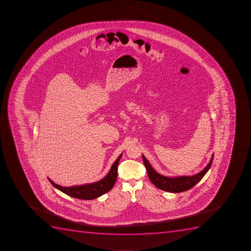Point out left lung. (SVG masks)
<instances>
[{
    "instance_id": "8db88e82",
    "label": "left lung",
    "mask_w": 251,
    "mask_h": 251,
    "mask_svg": "<svg viewBox=\"0 0 251 251\" xmlns=\"http://www.w3.org/2000/svg\"><path fill=\"white\" fill-rule=\"evenodd\" d=\"M142 158L147 170L149 178L154 185L163 191L177 193V192H185L187 190H189L202 179V177L204 176L207 171L211 168L213 158H214V154L211 156L210 162L204 169H202L200 173H197L196 175L191 176H188L176 177L164 176L156 173V171L152 169L151 164L144 155H142Z\"/></svg>"
}]
</instances>
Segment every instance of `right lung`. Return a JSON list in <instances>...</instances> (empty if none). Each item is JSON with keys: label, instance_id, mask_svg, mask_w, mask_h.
<instances>
[{"label": "right lung", "instance_id": "obj_1", "mask_svg": "<svg viewBox=\"0 0 251 251\" xmlns=\"http://www.w3.org/2000/svg\"><path fill=\"white\" fill-rule=\"evenodd\" d=\"M123 153L118 156V158L115 160V162L112 165L110 172L107 175L104 177L103 179L95 182V183L83 184V185L72 186V187H62V186L56 184L52 180L49 179L50 183L52 184L55 188L61 191L68 196H72L74 198L79 199V200H93L98 198L99 196H102L106 192H109L116 182L117 176H118V165L122 157Z\"/></svg>", "mask_w": 251, "mask_h": 251}]
</instances>
